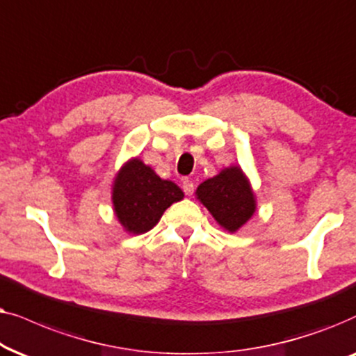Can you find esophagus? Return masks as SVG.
I'll return each mask as SVG.
<instances>
[{"label":"esophagus","mask_w":356,"mask_h":356,"mask_svg":"<svg viewBox=\"0 0 356 356\" xmlns=\"http://www.w3.org/2000/svg\"><path fill=\"white\" fill-rule=\"evenodd\" d=\"M182 188H184V192H186V195H192V193H193V182L191 181V179H184Z\"/></svg>","instance_id":"esophagus-1"}]
</instances>
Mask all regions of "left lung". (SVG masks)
<instances>
[{
	"instance_id": "1",
	"label": "left lung",
	"mask_w": 356,
	"mask_h": 356,
	"mask_svg": "<svg viewBox=\"0 0 356 356\" xmlns=\"http://www.w3.org/2000/svg\"><path fill=\"white\" fill-rule=\"evenodd\" d=\"M195 195L222 229L236 233L257 210L248 175L239 165L225 168L197 187Z\"/></svg>"
}]
</instances>
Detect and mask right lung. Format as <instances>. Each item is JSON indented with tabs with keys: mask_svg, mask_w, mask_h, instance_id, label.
<instances>
[{
	"mask_svg": "<svg viewBox=\"0 0 356 356\" xmlns=\"http://www.w3.org/2000/svg\"><path fill=\"white\" fill-rule=\"evenodd\" d=\"M184 192L172 181H164L140 158L122 165L112 184L113 213L130 234H143L158 225L163 213Z\"/></svg>",
	"mask_w": 356,
	"mask_h": 356,
	"instance_id": "right-lung-1",
	"label": "right lung"
}]
</instances>
